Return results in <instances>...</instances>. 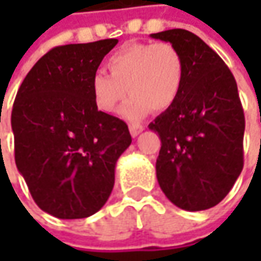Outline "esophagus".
<instances>
[{
    "label": "esophagus",
    "instance_id": "34e87169",
    "mask_svg": "<svg viewBox=\"0 0 261 261\" xmlns=\"http://www.w3.org/2000/svg\"><path fill=\"white\" fill-rule=\"evenodd\" d=\"M129 130H130V135L135 138V136H138L144 130V126L138 125V123H132V125H129Z\"/></svg>",
    "mask_w": 261,
    "mask_h": 261
}]
</instances>
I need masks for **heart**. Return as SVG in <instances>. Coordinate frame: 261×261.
Returning <instances> with one entry per match:
<instances>
[{
  "label": "heart",
  "instance_id": "obj_1",
  "mask_svg": "<svg viewBox=\"0 0 261 261\" xmlns=\"http://www.w3.org/2000/svg\"><path fill=\"white\" fill-rule=\"evenodd\" d=\"M105 68L109 75L94 72L90 81L95 107L113 113L127 90L130 97L122 107V115L130 120L144 117L151 109H170L185 84V58L168 42L127 43L106 59Z\"/></svg>",
  "mask_w": 261,
  "mask_h": 261
}]
</instances>
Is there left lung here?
Here are the masks:
<instances>
[{
  "label": "left lung",
  "instance_id": "obj_1",
  "mask_svg": "<svg viewBox=\"0 0 261 261\" xmlns=\"http://www.w3.org/2000/svg\"><path fill=\"white\" fill-rule=\"evenodd\" d=\"M151 37L177 46L186 64L178 100L148 126L161 139L156 178L175 206L205 211L229 193L244 166L246 119L236 78L192 32L171 29Z\"/></svg>",
  "mask_w": 261,
  "mask_h": 261
}]
</instances>
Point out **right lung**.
<instances>
[{"label": "right lung", "instance_id": "right-lung-1", "mask_svg": "<svg viewBox=\"0 0 261 261\" xmlns=\"http://www.w3.org/2000/svg\"><path fill=\"white\" fill-rule=\"evenodd\" d=\"M117 39L56 46L17 91L11 127L15 166L42 211L81 219L100 211L117 158L132 142L123 120L100 112L90 81Z\"/></svg>", "mask_w": 261, "mask_h": 261}]
</instances>
